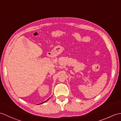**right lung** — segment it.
Wrapping results in <instances>:
<instances>
[{
    "label": "right lung",
    "instance_id": "obj_1",
    "mask_svg": "<svg viewBox=\"0 0 121 121\" xmlns=\"http://www.w3.org/2000/svg\"><path fill=\"white\" fill-rule=\"evenodd\" d=\"M49 99H47V100H46V101H45V102H43V103H41V104H43V103H45V102H46V101H47V100H48Z\"/></svg>",
    "mask_w": 121,
    "mask_h": 121
}]
</instances>
